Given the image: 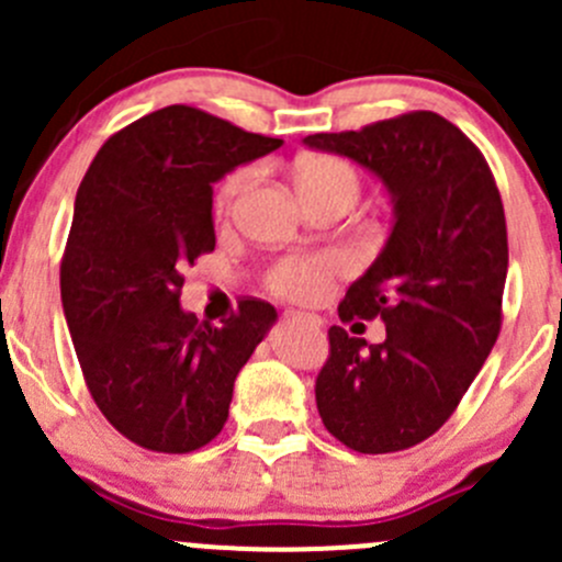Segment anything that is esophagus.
Wrapping results in <instances>:
<instances>
[{
    "label": "esophagus",
    "mask_w": 562,
    "mask_h": 562,
    "mask_svg": "<svg viewBox=\"0 0 562 562\" xmlns=\"http://www.w3.org/2000/svg\"><path fill=\"white\" fill-rule=\"evenodd\" d=\"M282 317H285V321H304V323H307V326L321 328V317H317V315L296 313V310H285V313H282Z\"/></svg>",
    "instance_id": "esophagus-1"
}]
</instances>
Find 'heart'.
I'll return each mask as SVG.
<instances>
[{"instance_id":"obj_1","label":"heart","mask_w":562,"mask_h":562,"mask_svg":"<svg viewBox=\"0 0 562 562\" xmlns=\"http://www.w3.org/2000/svg\"><path fill=\"white\" fill-rule=\"evenodd\" d=\"M252 168H236L223 179L217 190V206L231 209L252 181ZM296 184L310 203L345 195L356 201L359 195V171L342 157L317 155L296 162ZM342 271V258L334 252L285 255L266 271V288L293 302H315L328 291L334 277Z\"/></svg>"}]
</instances>
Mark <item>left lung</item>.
<instances>
[{
	"label": "left lung",
	"mask_w": 562,
	"mask_h": 562,
	"mask_svg": "<svg viewBox=\"0 0 562 562\" xmlns=\"http://www.w3.org/2000/svg\"><path fill=\"white\" fill-rule=\"evenodd\" d=\"M381 176L394 228L339 304V321L386 323L367 345L328 328L315 402L328 432L359 454H394L438 432L484 367L503 323L508 234L501 190L479 146L449 119L411 111L361 130L315 133Z\"/></svg>",
	"instance_id": "left-lung-1"
}]
</instances>
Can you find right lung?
<instances>
[{"label":"right lung","mask_w":562,"mask_h":562,"mask_svg":"<svg viewBox=\"0 0 562 562\" xmlns=\"http://www.w3.org/2000/svg\"><path fill=\"white\" fill-rule=\"evenodd\" d=\"M280 146L168 105L113 133L78 187L61 307L94 405L140 449L190 454L212 443L236 375L274 323V307L249 296L212 326L179 296L187 266L214 249V181Z\"/></svg>","instance_id":"add662e5"}]
</instances>
